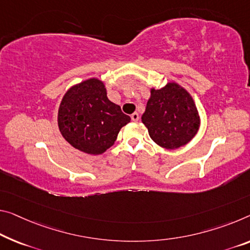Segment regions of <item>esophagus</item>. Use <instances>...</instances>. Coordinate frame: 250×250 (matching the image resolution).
Returning a JSON list of instances; mask_svg holds the SVG:
<instances>
[{
	"instance_id": "esophagus-1",
	"label": "esophagus",
	"mask_w": 250,
	"mask_h": 250,
	"mask_svg": "<svg viewBox=\"0 0 250 250\" xmlns=\"http://www.w3.org/2000/svg\"><path fill=\"white\" fill-rule=\"evenodd\" d=\"M130 118H132L133 122H137L138 120H140V115H138L137 113H133L132 116H130Z\"/></svg>"
}]
</instances>
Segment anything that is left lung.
Listing matches in <instances>:
<instances>
[{
    "label": "left lung",
    "instance_id": "obj_1",
    "mask_svg": "<svg viewBox=\"0 0 250 250\" xmlns=\"http://www.w3.org/2000/svg\"><path fill=\"white\" fill-rule=\"evenodd\" d=\"M142 122L152 140L167 149L189 143L200 127L193 98L176 83H167L161 89L152 88Z\"/></svg>",
    "mask_w": 250,
    "mask_h": 250
}]
</instances>
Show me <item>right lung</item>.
Here are the masks:
<instances>
[{
	"label": "right lung",
	"instance_id": "1",
	"mask_svg": "<svg viewBox=\"0 0 250 250\" xmlns=\"http://www.w3.org/2000/svg\"><path fill=\"white\" fill-rule=\"evenodd\" d=\"M130 117L107 97L102 80L90 78L67 90L58 110L61 135L71 146L90 155L106 152Z\"/></svg>",
	"mask_w": 250,
	"mask_h": 250
}]
</instances>
